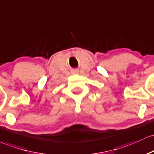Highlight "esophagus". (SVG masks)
I'll use <instances>...</instances> for the list:
<instances>
[{"mask_svg":"<svg viewBox=\"0 0 154 154\" xmlns=\"http://www.w3.org/2000/svg\"><path fill=\"white\" fill-rule=\"evenodd\" d=\"M75 72V73H79V72H78L77 70H76V71H75V72Z\"/></svg>","mask_w":154,"mask_h":154,"instance_id":"obj_1","label":"esophagus"}]
</instances>
